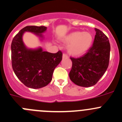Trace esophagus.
<instances>
[{
    "instance_id": "34e87169",
    "label": "esophagus",
    "mask_w": 122,
    "mask_h": 122,
    "mask_svg": "<svg viewBox=\"0 0 122 122\" xmlns=\"http://www.w3.org/2000/svg\"><path fill=\"white\" fill-rule=\"evenodd\" d=\"M68 58V56H67V55H66V54H64L63 55H62V58L63 59H65V58Z\"/></svg>"
}]
</instances>
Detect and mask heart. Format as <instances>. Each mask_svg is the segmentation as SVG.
Segmentation results:
<instances>
[{
  "instance_id": "1",
  "label": "heart",
  "mask_w": 122,
  "mask_h": 122,
  "mask_svg": "<svg viewBox=\"0 0 122 122\" xmlns=\"http://www.w3.org/2000/svg\"><path fill=\"white\" fill-rule=\"evenodd\" d=\"M62 41L69 45L67 48L68 54L77 56L84 54L90 49L93 42V36L87 31H73L64 37Z\"/></svg>"
}]
</instances>
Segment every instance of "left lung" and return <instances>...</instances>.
Returning <instances> with one entry per match:
<instances>
[{
	"mask_svg": "<svg viewBox=\"0 0 122 122\" xmlns=\"http://www.w3.org/2000/svg\"><path fill=\"white\" fill-rule=\"evenodd\" d=\"M92 46L83 56L71 58L72 68L69 73L70 80L76 85L82 87L94 86L104 75L108 68L110 45L103 32L95 28Z\"/></svg>",
	"mask_w": 122,
	"mask_h": 122,
	"instance_id": "1",
	"label": "left lung"
}]
</instances>
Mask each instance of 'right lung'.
Listing matches in <instances>:
<instances>
[{
	"label": "right lung",
	"instance_id": "add662e5",
	"mask_svg": "<svg viewBox=\"0 0 122 122\" xmlns=\"http://www.w3.org/2000/svg\"><path fill=\"white\" fill-rule=\"evenodd\" d=\"M47 30L45 26H26L14 37L11 44L13 70L27 87L39 89L48 85L52 79L54 69L62 60V52L43 51L42 47L32 49L25 45L22 36L25 32L35 34L42 42Z\"/></svg>",
	"mask_w": 122,
	"mask_h": 122
}]
</instances>
